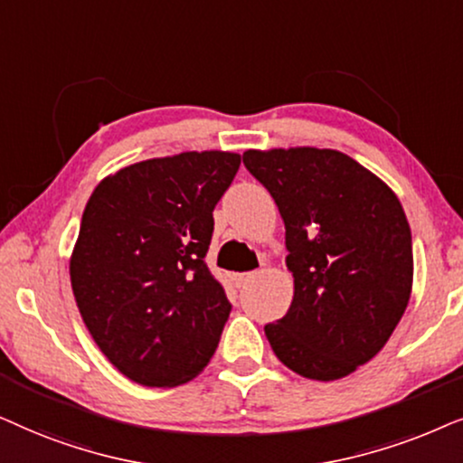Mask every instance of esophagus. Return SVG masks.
Wrapping results in <instances>:
<instances>
[{
	"label": "esophagus",
	"mask_w": 463,
	"mask_h": 463,
	"mask_svg": "<svg viewBox=\"0 0 463 463\" xmlns=\"http://www.w3.org/2000/svg\"><path fill=\"white\" fill-rule=\"evenodd\" d=\"M258 277V273H237L235 277H232V279H235V283H237V288H243V286H248V283H251Z\"/></svg>",
	"instance_id": "34e87169"
}]
</instances>
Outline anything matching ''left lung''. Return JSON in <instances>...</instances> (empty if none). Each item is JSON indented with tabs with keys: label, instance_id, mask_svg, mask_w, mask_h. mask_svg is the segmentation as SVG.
<instances>
[{
	"label": "left lung",
	"instance_id": "8db88e82",
	"mask_svg": "<svg viewBox=\"0 0 463 463\" xmlns=\"http://www.w3.org/2000/svg\"><path fill=\"white\" fill-rule=\"evenodd\" d=\"M279 207L294 298L264 326L275 355L316 381L343 379L383 349L409 305L412 239L398 196L336 150H248Z\"/></svg>",
	"mask_w": 463,
	"mask_h": 463
}]
</instances>
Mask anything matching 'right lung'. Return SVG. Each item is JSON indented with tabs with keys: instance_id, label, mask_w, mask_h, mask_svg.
Here are the masks:
<instances>
[{
	"instance_id": "add662e5",
	"label": "right lung",
	"mask_w": 463,
	"mask_h": 463,
	"mask_svg": "<svg viewBox=\"0 0 463 463\" xmlns=\"http://www.w3.org/2000/svg\"><path fill=\"white\" fill-rule=\"evenodd\" d=\"M239 165L215 150L141 160L86 203L71 289L99 349L135 383H186L215 354L232 305L205 258Z\"/></svg>"
}]
</instances>
